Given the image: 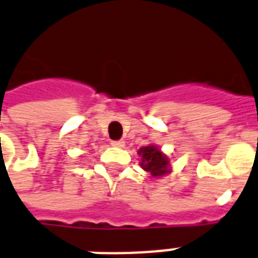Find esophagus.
Listing matches in <instances>:
<instances>
[{
  "label": "esophagus",
  "mask_w": 258,
  "mask_h": 258,
  "mask_svg": "<svg viewBox=\"0 0 258 258\" xmlns=\"http://www.w3.org/2000/svg\"><path fill=\"white\" fill-rule=\"evenodd\" d=\"M111 145L115 147H123L124 146V142H123V141H112Z\"/></svg>",
  "instance_id": "obj_1"
}]
</instances>
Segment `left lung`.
Instances as JSON below:
<instances>
[{"instance_id": "left-lung-1", "label": "left lung", "mask_w": 258, "mask_h": 258, "mask_svg": "<svg viewBox=\"0 0 258 258\" xmlns=\"http://www.w3.org/2000/svg\"><path fill=\"white\" fill-rule=\"evenodd\" d=\"M139 155H142V166L151 176H164L168 172V158L161 153L157 147L145 146L139 150Z\"/></svg>"}]
</instances>
